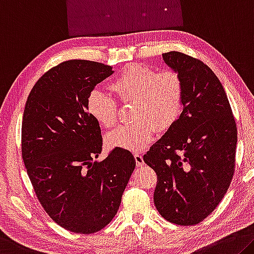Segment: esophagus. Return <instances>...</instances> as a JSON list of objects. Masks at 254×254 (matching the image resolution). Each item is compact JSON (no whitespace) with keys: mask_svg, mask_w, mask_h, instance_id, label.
<instances>
[{"mask_svg":"<svg viewBox=\"0 0 254 254\" xmlns=\"http://www.w3.org/2000/svg\"><path fill=\"white\" fill-rule=\"evenodd\" d=\"M134 159H135V163L138 165L139 167H141L144 165V160H143V157L140 155V154H134Z\"/></svg>","mask_w":254,"mask_h":254,"instance_id":"34e87169","label":"esophagus"}]
</instances>
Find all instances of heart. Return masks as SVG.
<instances>
[{"mask_svg":"<svg viewBox=\"0 0 254 254\" xmlns=\"http://www.w3.org/2000/svg\"><path fill=\"white\" fill-rule=\"evenodd\" d=\"M120 102H133L135 122L122 126L106 135L110 148L139 151L159 131H166L182 111V80L175 71L154 69L131 64L108 84ZM87 111L100 127L111 128L118 121V104L110 95L92 90L87 99Z\"/></svg>","mask_w":254,"mask_h":254,"instance_id":"heart-1","label":"heart"}]
</instances>
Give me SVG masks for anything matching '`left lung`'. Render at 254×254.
Returning <instances> with one entry per match:
<instances>
[{"mask_svg": "<svg viewBox=\"0 0 254 254\" xmlns=\"http://www.w3.org/2000/svg\"><path fill=\"white\" fill-rule=\"evenodd\" d=\"M180 75L183 111L143 156L158 176L157 210L171 223L199 224L215 210L234 175L237 130L227 96L200 60L180 52L163 54Z\"/></svg>", "mask_w": 254, "mask_h": 254, "instance_id": "obj_1", "label": "left lung"}]
</instances>
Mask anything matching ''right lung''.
I'll return each instance as SVG.
<instances>
[{
    "label": "right lung",
    "mask_w": 254,
    "mask_h": 254,
    "mask_svg": "<svg viewBox=\"0 0 254 254\" xmlns=\"http://www.w3.org/2000/svg\"><path fill=\"white\" fill-rule=\"evenodd\" d=\"M113 73L103 63L63 62L36 82L23 111L22 159L36 195L56 224L78 234L111 223L135 167L133 155L122 148L94 160L103 139L87 99Z\"/></svg>",
    "instance_id": "add662e5"
}]
</instances>
